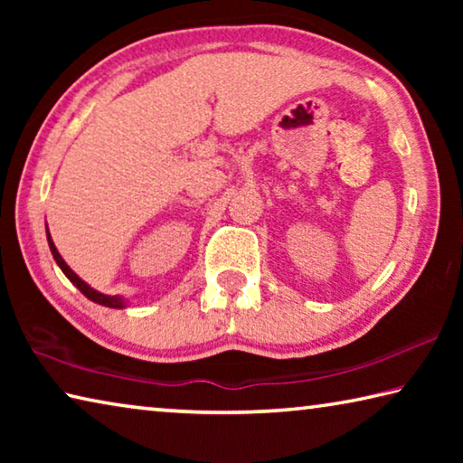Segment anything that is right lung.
Instances as JSON below:
<instances>
[{
	"mask_svg": "<svg viewBox=\"0 0 463 463\" xmlns=\"http://www.w3.org/2000/svg\"><path fill=\"white\" fill-rule=\"evenodd\" d=\"M46 241H49L51 253H52V257H54V261H57V265L61 268V271L65 273L67 279L71 281V284H73L77 289H80V292H81L85 298H90L91 302H96V304H99V307H106V308H127V307H128V300H127V298H124V296L101 294V292H98V289H93V288L88 284V281H83L80 276H77V273L65 263V260H62L61 253L57 250V247H54V242H52V237H51L49 229H46Z\"/></svg>",
	"mask_w": 463,
	"mask_h": 463,
	"instance_id": "obj_1",
	"label": "right lung"
}]
</instances>
